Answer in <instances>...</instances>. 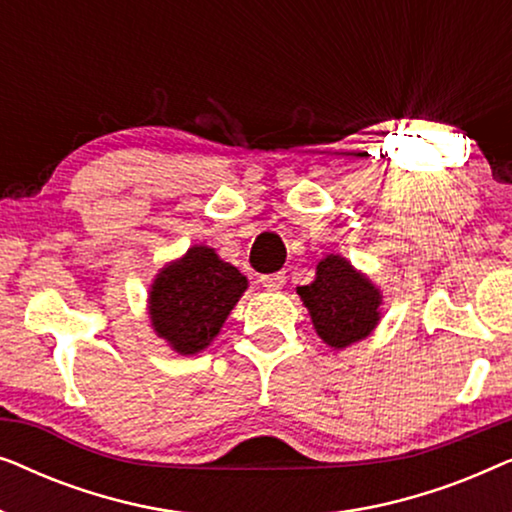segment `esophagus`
<instances>
[{
	"mask_svg": "<svg viewBox=\"0 0 512 512\" xmlns=\"http://www.w3.org/2000/svg\"><path fill=\"white\" fill-rule=\"evenodd\" d=\"M286 282V275L284 272H272V275H263L261 277V284L265 286L268 291H279Z\"/></svg>",
	"mask_w": 512,
	"mask_h": 512,
	"instance_id": "1",
	"label": "esophagus"
}]
</instances>
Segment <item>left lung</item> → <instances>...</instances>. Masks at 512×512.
<instances>
[{
  "instance_id": "obj_1",
  "label": "left lung",
  "mask_w": 512,
  "mask_h": 512,
  "mask_svg": "<svg viewBox=\"0 0 512 512\" xmlns=\"http://www.w3.org/2000/svg\"><path fill=\"white\" fill-rule=\"evenodd\" d=\"M298 296L328 347H349L380 324V289L342 256L321 258L314 282L298 286Z\"/></svg>"
}]
</instances>
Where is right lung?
<instances>
[{"mask_svg":"<svg viewBox=\"0 0 512 512\" xmlns=\"http://www.w3.org/2000/svg\"><path fill=\"white\" fill-rule=\"evenodd\" d=\"M247 284V277L235 265L221 261L212 247L195 244L153 279L149 291L153 331L174 352L198 354L219 335Z\"/></svg>","mask_w":512,"mask_h":512,"instance_id":"1","label":"right lung"}]
</instances>
